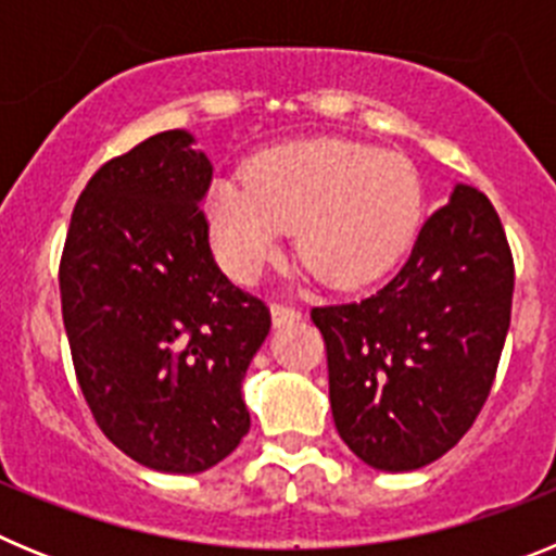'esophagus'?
<instances>
[{"label": "esophagus", "mask_w": 556, "mask_h": 556, "mask_svg": "<svg viewBox=\"0 0 556 556\" xmlns=\"http://www.w3.org/2000/svg\"><path fill=\"white\" fill-rule=\"evenodd\" d=\"M269 314H273V323L278 328L301 320V312H298V308H292V306H283V303H273V306H269Z\"/></svg>", "instance_id": "obj_1"}]
</instances>
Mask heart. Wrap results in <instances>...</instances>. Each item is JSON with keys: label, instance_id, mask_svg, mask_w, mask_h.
Listing matches in <instances>:
<instances>
[{"label": "heart", "instance_id": "b5f03b06", "mask_svg": "<svg viewBox=\"0 0 556 556\" xmlns=\"http://www.w3.org/2000/svg\"><path fill=\"white\" fill-rule=\"evenodd\" d=\"M426 191L404 152L348 139L273 147L244 178L205 191V225L236 281L253 283L294 228L308 273L331 287H365L390 273L424 223Z\"/></svg>", "mask_w": 556, "mask_h": 556}]
</instances>
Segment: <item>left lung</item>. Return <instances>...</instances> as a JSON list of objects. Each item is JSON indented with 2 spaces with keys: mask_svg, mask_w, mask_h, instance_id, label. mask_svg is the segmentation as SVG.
<instances>
[{
  "mask_svg": "<svg viewBox=\"0 0 556 556\" xmlns=\"http://www.w3.org/2000/svg\"><path fill=\"white\" fill-rule=\"evenodd\" d=\"M513 289L493 203L456 184L390 283L358 303L312 308L333 424L358 459L404 473L459 443L493 387Z\"/></svg>",
  "mask_w": 556,
  "mask_h": 556,
  "instance_id": "left-lung-1",
  "label": "left lung"
}]
</instances>
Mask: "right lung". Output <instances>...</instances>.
I'll return each mask as SVG.
<instances>
[{"label":"right lung","mask_w":556,"mask_h":556,"mask_svg":"<svg viewBox=\"0 0 556 556\" xmlns=\"http://www.w3.org/2000/svg\"><path fill=\"white\" fill-rule=\"evenodd\" d=\"M214 166L186 130L88 180L61 258L72 362L102 434L161 473H203L250 431L242 381L269 308L214 262L200 203Z\"/></svg>","instance_id":"1"}]
</instances>
